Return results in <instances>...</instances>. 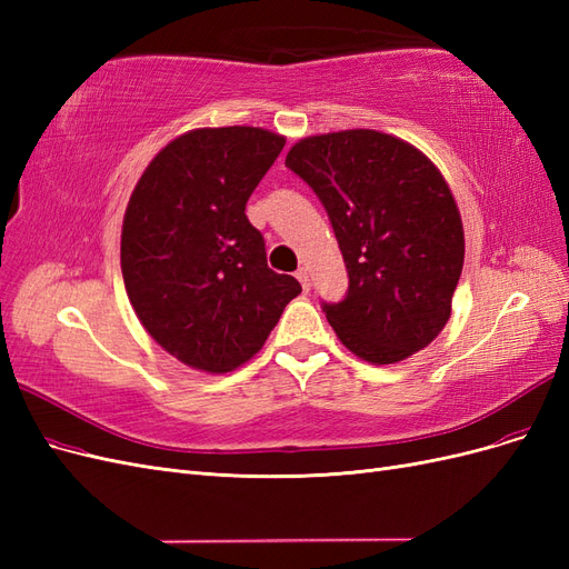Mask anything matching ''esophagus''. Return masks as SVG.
Masks as SVG:
<instances>
[{
    "label": "esophagus",
    "instance_id": "obj_1",
    "mask_svg": "<svg viewBox=\"0 0 569 569\" xmlns=\"http://www.w3.org/2000/svg\"><path fill=\"white\" fill-rule=\"evenodd\" d=\"M297 280L301 282L303 291L311 289V272H308V268H299V270H297Z\"/></svg>",
    "mask_w": 569,
    "mask_h": 569
}]
</instances>
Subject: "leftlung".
Instances as JSON below:
<instances>
[{
  "mask_svg": "<svg viewBox=\"0 0 569 569\" xmlns=\"http://www.w3.org/2000/svg\"><path fill=\"white\" fill-rule=\"evenodd\" d=\"M284 166L313 189L349 272L322 301L343 347L375 366L425 349L451 316L465 239L449 184L422 151L377 130L306 137Z\"/></svg>",
  "mask_w": 569,
  "mask_h": 569,
  "instance_id": "8db88e82",
  "label": "left lung"
}]
</instances>
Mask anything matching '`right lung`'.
<instances>
[{
  "instance_id": "right-lung-1",
  "label": "right lung",
  "mask_w": 569,
  "mask_h": 569,
  "mask_svg": "<svg viewBox=\"0 0 569 569\" xmlns=\"http://www.w3.org/2000/svg\"><path fill=\"white\" fill-rule=\"evenodd\" d=\"M263 128H201L161 149L130 197L120 268L130 303L161 347L203 372H230L263 347L301 295L268 268L247 201L280 157Z\"/></svg>"
}]
</instances>
